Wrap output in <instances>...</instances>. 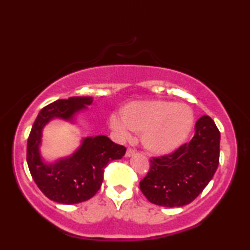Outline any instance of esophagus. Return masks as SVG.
<instances>
[{"label": "esophagus", "instance_id": "esophagus-1", "mask_svg": "<svg viewBox=\"0 0 250 250\" xmlns=\"http://www.w3.org/2000/svg\"><path fill=\"white\" fill-rule=\"evenodd\" d=\"M135 152H137V151H135V150L133 149V147L129 146L128 149H126V153H125V155L128 156V158H129V156H132L133 154H135Z\"/></svg>", "mask_w": 250, "mask_h": 250}]
</instances>
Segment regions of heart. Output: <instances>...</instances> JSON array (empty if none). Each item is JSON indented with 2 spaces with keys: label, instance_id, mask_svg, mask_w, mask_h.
Here are the masks:
<instances>
[{
  "label": "heart",
  "instance_id": "heart-1",
  "mask_svg": "<svg viewBox=\"0 0 250 250\" xmlns=\"http://www.w3.org/2000/svg\"><path fill=\"white\" fill-rule=\"evenodd\" d=\"M194 117L188 105L170 101H142L125 107L124 115L115 113L111 126L122 139L133 130L142 131L146 147L159 153L176 149L191 132Z\"/></svg>",
  "mask_w": 250,
  "mask_h": 250
}]
</instances>
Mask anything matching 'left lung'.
Listing matches in <instances>:
<instances>
[{"label":"left lung","instance_id":"left-lung-1","mask_svg":"<svg viewBox=\"0 0 250 250\" xmlns=\"http://www.w3.org/2000/svg\"><path fill=\"white\" fill-rule=\"evenodd\" d=\"M221 133L210 117L195 124V134L170 154L152 156L150 170L140 181V189L155 205L180 207L203 192L219 163Z\"/></svg>","mask_w":250,"mask_h":250}]
</instances>
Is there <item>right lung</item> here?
I'll return each mask as SVG.
<instances>
[{
    "instance_id": "right-lung-1",
    "label": "right lung",
    "mask_w": 250,
    "mask_h": 250,
    "mask_svg": "<svg viewBox=\"0 0 250 250\" xmlns=\"http://www.w3.org/2000/svg\"><path fill=\"white\" fill-rule=\"evenodd\" d=\"M91 103V97L54 101L41 110L28 135L26 160L33 180L46 197L61 204H77L91 198L99 191L107 164L125 154V146L105 135H97L84 139L70 158L48 166L43 163L39 151L43 126L54 117L69 120Z\"/></svg>"
}]
</instances>
